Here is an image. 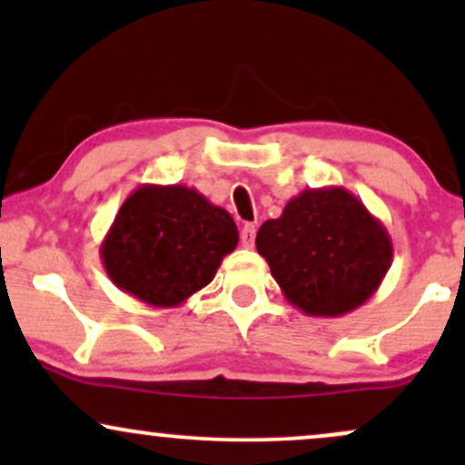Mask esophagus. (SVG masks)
<instances>
[{"instance_id": "obj_1", "label": "esophagus", "mask_w": 465, "mask_h": 465, "mask_svg": "<svg viewBox=\"0 0 465 465\" xmlns=\"http://www.w3.org/2000/svg\"><path fill=\"white\" fill-rule=\"evenodd\" d=\"M240 242H242V247H253L255 242V225H251V223H247V225L242 227V232H240Z\"/></svg>"}]
</instances>
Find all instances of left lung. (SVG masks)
Listing matches in <instances>:
<instances>
[{
    "label": "left lung",
    "instance_id": "1",
    "mask_svg": "<svg viewBox=\"0 0 465 465\" xmlns=\"http://www.w3.org/2000/svg\"><path fill=\"white\" fill-rule=\"evenodd\" d=\"M258 253L288 302L312 317H341L362 306L393 258L389 232L339 185L303 190L255 236Z\"/></svg>",
    "mask_w": 465,
    "mask_h": 465
}]
</instances>
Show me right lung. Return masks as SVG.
<instances>
[{"instance_id": "add662e5", "label": "right lung", "mask_w": 465, "mask_h": 465, "mask_svg": "<svg viewBox=\"0 0 465 465\" xmlns=\"http://www.w3.org/2000/svg\"><path fill=\"white\" fill-rule=\"evenodd\" d=\"M238 244L232 214L188 185L143 183L100 244L106 275L148 306L177 308L214 280Z\"/></svg>"}]
</instances>
